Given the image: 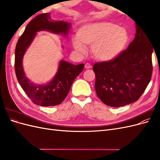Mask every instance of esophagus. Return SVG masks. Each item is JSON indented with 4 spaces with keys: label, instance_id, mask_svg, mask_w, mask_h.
Masks as SVG:
<instances>
[{
    "label": "esophagus",
    "instance_id": "obj_1",
    "mask_svg": "<svg viewBox=\"0 0 160 160\" xmlns=\"http://www.w3.org/2000/svg\"><path fill=\"white\" fill-rule=\"evenodd\" d=\"M85 69H90L91 68V65L89 63H88V62H87V63H85Z\"/></svg>",
    "mask_w": 160,
    "mask_h": 160
}]
</instances>
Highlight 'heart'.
<instances>
[{
	"label": "heart",
	"mask_w": 160,
	"mask_h": 160,
	"mask_svg": "<svg viewBox=\"0 0 160 160\" xmlns=\"http://www.w3.org/2000/svg\"><path fill=\"white\" fill-rule=\"evenodd\" d=\"M77 37L72 40L75 49L83 52L84 45H91L92 55L101 61H108L118 57L129 41L127 31L109 22L87 24L78 30Z\"/></svg>",
	"instance_id": "1"
}]
</instances>
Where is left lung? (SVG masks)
I'll return each instance as SVG.
<instances>
[{"mask_svg": "<svg viewBox=\"0 0 160 160\" xmlns=\"http://www.w3.org/2000/svg\"><path fill=\"white\" fill-rule=\"evenodd\" d=\"M135 27V37L126 50L112 60L93 66L97 95L111 107L135 102L152 78V43L143 28Z\"/></svg>", "mask_w": 160, "mask_h": 160, "instance_id": "left-lung-1", "label": "left lung"}]
</instances>
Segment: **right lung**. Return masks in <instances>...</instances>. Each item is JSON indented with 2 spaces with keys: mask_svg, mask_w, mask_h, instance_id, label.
I'll use <instances>...</instances> for the list:
<instances>
[{
  "mask_svg": "<svg viewBox=\"0 0 160 160\" xmlns=\"http://www.w3.org/2000/svg\"><path fill=\"white\" fill-rule=\"evenodd\" d=\"M70 27V23L62 21H54L51 18L50 13H42L32 19L18 38L15 49L14 69L19 84L34 103L41 106H54L62 103L68 95L72 82L83 70L84 64L74 65L61 61L54 78L45 85L31 83L23 71V56L37 32L48 31L67 35Z\"/></svg>",
  "mask_w": 160,
  "mask_h": 160,
  "instance_id": "right-lung-1",
  "label": "right lung"
}]
</instances>
